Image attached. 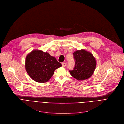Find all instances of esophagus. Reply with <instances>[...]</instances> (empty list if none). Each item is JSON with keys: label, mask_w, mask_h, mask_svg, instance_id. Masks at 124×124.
<instances>
[{"label": "esophagus", "mask_w": 124, "mask_h": 124, "mask_svg": "<svg viewBox=\"0 0 124 124\" xmlns=\"http://www.w3.org/2000/svg\"><path fill=\"white\" fill-rule=\"evenodd\" d=\"M66 63H65V62L62 63V66L63 67H65L66 66Z\"/></svg>", "instance_id": "34e87169"}]
</instances>
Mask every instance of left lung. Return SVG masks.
<instances>
[{
  "mask_svg": "<svg viewBox=\"0 0 124 124\" xmlns=\"http://www.w3.org/2000/svg\"><path fill=\"white\" fill-rule=\"evenodd\" d=\"M73 54L75 63L73 70L69 71L71 75L78 81L88 79L95 71V58L92 53L84 49L77 50Z\"/></svg>",
  "mask_w": 124,
  "mask_h": 124,
  "instance_id": "8db88e82",
  "label": "left lung"
}]
</instances>
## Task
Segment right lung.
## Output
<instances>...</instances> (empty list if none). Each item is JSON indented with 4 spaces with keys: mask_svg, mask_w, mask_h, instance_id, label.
<instances>
[{
    "mask_svg": "<svg viewBox=\"0 0 124 124\" xmlns=\"http://www.w3.org/2000/svg\"><path fill=\"white\" fill-rule=\"evenodd\" d=\"M61 66L55 57L41 50H33L26 58V70L30 77L38 83L48 82L55 70Z\"/></svg>",
    "mask_w": 124,
    "mask_h": 124,
    "instance_id": "obj_1",
    "label": "right lung"
}]
</instances>
